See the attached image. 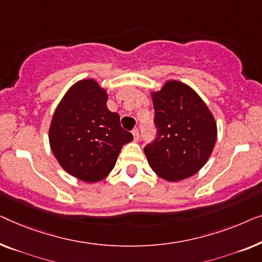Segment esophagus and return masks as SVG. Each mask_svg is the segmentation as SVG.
I'll return each instance as SVG.
<instances>
[{"instance_id":"obj_1","label":"esophagus","mask_w":262,"mask_h":262,"mask_svg":"<svg viewBox=\"0 0 262 262\" xmlns=\"http://www.w3.org/2000/svg\"><path fill=\"white\" fill-rule=\"evenodd\" d=\"M133 138H134V141L138 142L140 140V132L138 129L133 130Z\"/></svg>"}]
</instances>
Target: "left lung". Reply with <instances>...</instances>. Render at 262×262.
<instances>
[{
    "label": "left lung",
    "instance_id": "1",
    "mask_svg": "<svg viewBox=\"0 0 262 262\" xmlns=\"http://www.w3.org/2000/svg\"><path fill=\"white\" fill-rule=\"evenodd\" d=\"M152 101L157 138L145 147L149 166L168 182L196 174L215 147V117L200 95L179 80L153 91Z\"/></svg>",
    "mask_w": 262,
    "mask_h": 262
}]
</instances>
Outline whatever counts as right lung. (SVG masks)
Listing matches in <instances>:
<instances>
[{"mask_svg": "<svg viewBox=\"0 0 262 262\" xmlns=\"http://www.w3.org/2000/svg\"><path fill=\"white\" fill-rule=\"evenodd\" d=\"M108 94L95 79H82L64 95L49 130L51 149L70 174L85 183L112 172L123 145L133 135L120 124V115L106 108Z\"/></svg>", "mask_w": 262, "mask_h": 262, "instance_id": "obj_1", "label": "right lung"}]
</instances>
